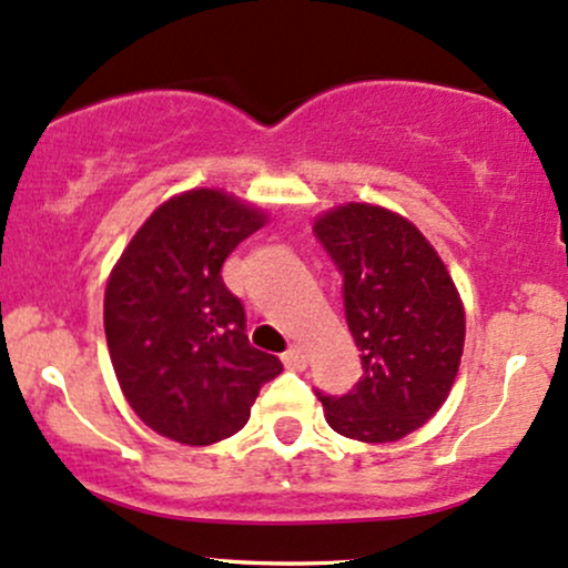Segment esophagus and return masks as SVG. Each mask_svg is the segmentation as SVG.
Masks as SVG:
<instances>
[{
  "instance_id": "34e87169",
  "label": "esophagus",
  "mask_w": 568,
  "mask_h": 568,
  "mask_svg": "<svg viewBox=\"0 0 568 568\" xmlns=\"http://www.w3.org/2000/svg\"><path fill=\"white\" fill-rule=\"evenodd\" d=\"M283 365L291 367V371H304V367H306V352L302 349V346H291V349L283 354Z\"/></svg>"
}]
</instances>
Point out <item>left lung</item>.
Returning a JSON list of instances; mask_svg holds the SVG:
<instances>
[{
	"label": "left lung",
	"instance_id": "8db88e82",
	"mask_svg": "<svg viewBox=\"0 0 568 568\" xmlns=\"http://www.w3.org/2000/svg\"><path fill=\"white\" fill-rule=\"evenodd\" d=\"M344 275V312L362 352L349 394L317 392L333 432L396 442L420 428L455 384L466 312L447 266L420 230L394 211L349 203L314 222Z\"/></svg>",
	"mask_w": 568,
	"mask_h": 568
}]
</instances>
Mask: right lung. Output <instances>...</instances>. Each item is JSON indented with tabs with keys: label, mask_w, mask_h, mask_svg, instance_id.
Listing matches in <instances>:
<instances>
[{
	"label": "right lung",
	"mask_w": 568,
	"mask_h": 568,
	"mask_svg": "<svg viewBox=\"0 0 568 568\" xmlns=\"http://www.w3.org/2000/svg\"><path fill=\"white\" fill-rule=\"evenodd\" d=\"M262 211L222 190H190L150 214L113 266L105 338L126 402L153 432L180 444L237 434L283 365L245 336V310L222 280Z\"/></svg>",
	"instance_id": "add662e5"
}]
</instances>
